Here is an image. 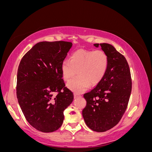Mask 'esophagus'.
Returning a JSON list of instances; mask_svg holds the SVG:
<instances>
[{"label":"esophagus","instance_id":"esophagus-1","mask_svg":"<svg viewBox=\"0 0 152 152\" xmlns=\"http://www.w3.org/2000/svg\"><path fill=\"white\" fill-rule=\"evenodd\" d=\"M80 94H76V93L74 94V98H76L77 97H80Z\"/></svg>","mask_w":152,"mask_h":152}]
</instances>
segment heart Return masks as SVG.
Masks as SVG:
<instances>
[{
  "label": "heart",
  "instance_id": "1",
  "mask_svg": "<svg viewBox=\"0 0 152 152\" xmlns=\"http://www.w3.org/2000/svg\"><path fill=\"white\" fill-rule=\"evenodd\" d=\"M108 66V58L102 50L80 49L73 53L70 60H64L61 66L63 79L69 81L67 87L75 93H82L89 87L98 84L104 78Z\"/></svg>",
  "mask_w": 152,
  "mask_h": 152
}]
</instances>
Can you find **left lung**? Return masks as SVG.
<instances>
[{
  "instance_id": "8db88e82",
  "label": "left lung",
  "mask_w": 152,
  "mask_h": 152,
  "mask_svg": "<svg viewBox=\"0 0 152 152\" xmlns=\"http://www.w3.org/2000/svg\"><path fill=\"white\" fill-rule=\"evenodd\" d=\"M94 45L107 53L108 66L102 80L84 94L87 103L82 110L86 125L96 132H104L115 126L125 113L131 93L132 80L126 58L113 45Z\"/></svg>"
}]
</instances>
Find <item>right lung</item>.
Instances as JSON below:
<instances>
[{"mask_svg":"<svg viewBox=\"0 0 152 152\" xmlns=\"http://www.w3.org/2000/svg\"><path fill=\"white\" fill-rule=\"evenodd\" d=\"M72 46L65 41L39 42L24 55L18 66V103L26 121L39 131L58 130L63 122L64 110L73 102V94L65 87L61 71Z\"/></svg>","mask_w":152,"mask_h":152,"instance_id":"right-lung-1","label":"right lung"}]
</instances>
